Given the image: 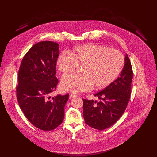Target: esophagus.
Here are the masks:
<instances>
[{"mask_svg":"<svg viewBox=\"0 0 157 157\" xmlns=\"http://www.w3.org/2000/svg\"><path fill=\"white\" fill-rule=\"evenodd\" d=\"M78 96L77 95H76V94H73V93H71L70 94H69V97L70 98H76L78 97Z\"/></svg>","mask_w":157,"mask_h":157,"instance_id":"esophagus-1","label":"esophagus"}]
</instances>
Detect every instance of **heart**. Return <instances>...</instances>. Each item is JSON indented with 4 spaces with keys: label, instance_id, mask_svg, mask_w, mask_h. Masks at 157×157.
<instances>
[{
    "label": "heart",
    "instance_id": "obj_1",
    "mask_svg": "<svg viewBox=\"0 0 157 157\" xmlns=\"http://www.w3.org/2000/svg\"><path fill=\"white\" fill-rule=\"evenodd\" d=\"M124 62L123 54L117 49L86 44L76 46L70 53H60L56 64L63 74L73 71L78 64L83 65V73L67 74L61 79L62 90L79 92L90 90L94 85L97 88L108 86L121 74Z\"/></svg>",
    "mask_w": 157,
    "mask_h": 157
}]
</instances>
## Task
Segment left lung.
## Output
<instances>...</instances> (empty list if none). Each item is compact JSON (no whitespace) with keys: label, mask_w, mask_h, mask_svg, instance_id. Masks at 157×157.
Wrapping results in <instances>:
<instances>
[{"label":"left lung","mask_w":157,"mask_h":157,"mask_svg":"<svg viewBox=\"0 0 157 157\" xmlns=\"http://www.w3.org/2000/svg\"><path fill=\"white\" fill-rule=\"evenodd\" d=\"M133 72L128 55L120 76L104 90L94 94L101 99H83V115L90 127L104 130L113 125L125 112L131 93Z\"/></svg>","instance_id":"left-lung-1"}]
</instances>
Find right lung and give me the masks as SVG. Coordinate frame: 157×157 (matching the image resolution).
<instances>
[{
    "label": "right lung",
    "mask_w": 157,
    "mask_h": 157,
    "mask_svg": "<svg viewBox=\"0 0 157 157\" xmlns=\"http://www.w3.org/2000/svg\"><path fill=\"white\" fill-rule=\"evenodd\" d=\"M59 44L42 41L33 45L23 58L18 72L16 96L21 109L30 123L44 131L62 124L69 94L51 99L58 80L55 76Z\"/></svg>",
    "instance_id": "obj_1"
}]
</instances>
